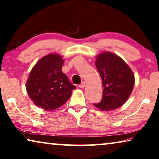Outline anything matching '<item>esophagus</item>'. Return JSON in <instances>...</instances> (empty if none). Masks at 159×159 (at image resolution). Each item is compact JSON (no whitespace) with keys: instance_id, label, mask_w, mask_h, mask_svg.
Masks as SVG:
<instances>
[{"instance_id":"obj_1","label":"esophagus","mask_w":159,"mask_h":159,"mask_svg":"<svg viewBox=\"0 0 159 159\" xmlns=\"http://www.w3.org/2000/svg\"><path fill=\"white\" fill-rule=\"evenodd\" d=\"M85 86H86V83H85L84 81H83V82H81V84H79V88H84Z\"/></svg>"}]
</instances>
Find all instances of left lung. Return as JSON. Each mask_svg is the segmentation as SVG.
Returning <instances> with one entry per match:
<instances>
[{"label":"left lung","instance_id":"left-lung-1","mask_svg":"<svg viewBox=\"0 0 159 159\" xmlns=\"http://www.w3.org/2000/svg\"><path fill=\"white\" fill-rule=\"evenodd\" d=\"M96 66L102 80L103 89L101 102L93 105L105 111L119 108L133 91L135 80L131 69L122 58L111 52L99 54Z\"/></svg>","mask_w":159,"mask_h":159}]
</instances>
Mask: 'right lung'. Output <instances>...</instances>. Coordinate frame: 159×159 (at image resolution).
Returning <instances> with one entry per match:
<instances>
[{
	"instance_id": "1",
	"label": "right lung",
	"mask_w": 159,
	"mask_h": 159,
	"mask_svg": "<svg viewBox=\"0 0 159 159\" xmlns=\"http://www.w3.org/2000/svg\"><path fill=\"white\" fill-rule=\"evenodd\" d=\"M63 61L58 54L42 58L30 73L26 83L28 96L39 107L53 111L63 105L76 88L61 70Z\"/></svg>"
}]
</instances>
